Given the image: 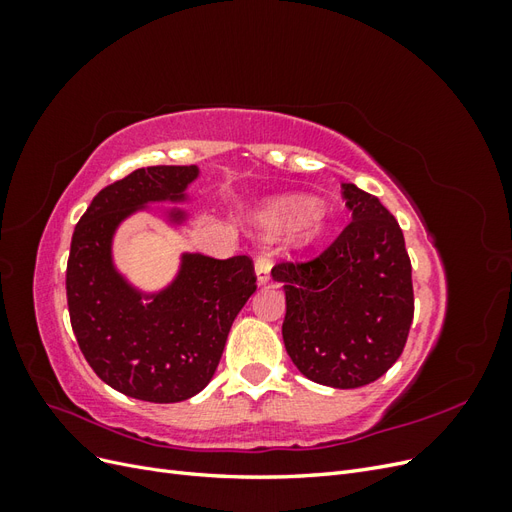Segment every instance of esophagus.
<instances>
[{
  "label": "esophagus",
  "instance_id": "obj_1",
  "mask_svg": "<svg viewBox=\"0 0 512 512\" xmlns=\"http://www.w3.org/2000/svg\"><path fill=\"white\" fill-rule=\"evenodd\" d=\"M254 269H256V282H258L260 286L267 284V282L271 280V256H269V254H260V256L256 258Z\"/></svg>",
  "mask_w": 512,
  "mask_h": 512
}]
</instances>
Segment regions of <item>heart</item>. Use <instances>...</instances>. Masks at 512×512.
<instances>
[{
    "mask_svg": "<svg viewBox=\"0 0 512 512\" xmlns=\"http://www.w3.org/2000/svg\"><path fill=\"white\" fill-rule=\"evenodd\" d=\"M258 226L267 235H277L288 228L290 243L297 247L314 245L329 230V215L320 203H309L305 196H277L260 209Z\"/></svg>",
    "mask_w": 512,
    "mask_h": 512,
    "instance_id": "1",
    "label": "heart"
}]
</instances>
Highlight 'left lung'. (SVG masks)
Segmentation results:
<instances>
[{
  "instance_id": "1",
  "label": "left lung",
  "mask_w": 512,
  "mask_h": 512,
  "mask_svg": "<svg viewBox=\"0 0 512 512\" xmlns=\"http://www.w3.org/2000/svg\"><path fill=\"white\" fill-rule=\"evenodd\" d=\"M352 222L309 262H280L282 337L297 369L333 389L384 376L404 352L414 316L404 232L376 196L342 183Z\"/></svg>"
}]
</instances>
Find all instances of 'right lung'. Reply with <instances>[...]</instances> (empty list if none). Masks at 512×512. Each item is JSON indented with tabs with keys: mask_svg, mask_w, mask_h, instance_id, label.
<instances>
[{
	"mask_svg": "<svg viewBox=\"0 0 512 512\" xmlns=\"http://www.w3.org/2000/svg\"><path fill=\"white\" fill-rule=\"evenodd\" d=\"M198 166H147L106 185L74 228L66 271L72 331L87 363L115 391L175 404L200 393L222 359L241 307L256 292L247 256L226 260L183 252L168 286L145 292L113 260L115 232L156 203H188ZM179 228L188 213L164 211Z\"/></svg>",
	"mask_w": 512,
	"mask_h": 512,
	"instance_id": "obj_1",
	"label": "right lung"
}]
</instances>
